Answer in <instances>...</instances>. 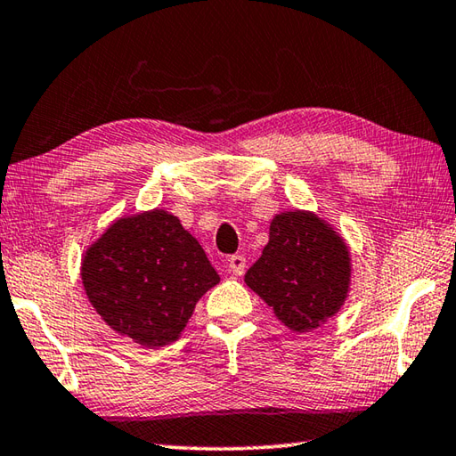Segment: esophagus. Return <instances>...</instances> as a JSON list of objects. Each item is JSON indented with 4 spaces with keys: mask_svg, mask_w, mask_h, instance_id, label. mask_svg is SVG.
Listing matches in <instances>:
<instances>
[{
    "mask_svg": "<svg viewBox=\"0 0 456 456\" xmlns=\"http://www.w3.org/2000/svg\"><path fill=\"white\" fill-rule=\"evenodd\" d=\"M228 268L234 276H242L246 272V257L242 254H232L228 257Z\"/></svg>",
    "mask_w": 456,
    "mask_h": 456,
    "instance_id": "esophagus-1",
    "label": "esophagus"
}]
</instances>
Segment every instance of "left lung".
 Segmentation results:
<instances>
[{
  "label": "left lung",
  "instance_id": "obj_1",
  "mask_svg": "<svg viewBox=\"0 0 456 456\" xmlns=\"http://www.w3.org/2000/svg\"><path fill=\"white\" fill-rule=\"evenodd\" d=\"M244 281L288 328L314 330L346 299L347 246L315 214H278L270 226V242Z\"/></svg>",
  "mask_w": 456,
  "mask_h": 456
}]
</instances>
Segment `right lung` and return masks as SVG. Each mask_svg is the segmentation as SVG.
<instances>
[{"label":"right lung","instance_id":"add662e5","mask_svg":"<svg viewBox=\"0 0 456 456\" xmlns=\"http://www.w3.org/2000/svg\"><path fill=\"white\" fill-rule=\"evenodd\" d=\"M81 273L102 320L151 349L176 341L220 281L196 238L162 210L117 220L85 254Z\"/></svg>","mask_w":456,"mask_h":456}]
</instances>
